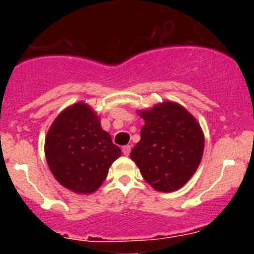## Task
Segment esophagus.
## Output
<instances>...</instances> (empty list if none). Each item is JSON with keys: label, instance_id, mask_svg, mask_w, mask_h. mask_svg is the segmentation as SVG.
<instances>
[{"label": "esophagus", "instance_id": "1", "mask_svg": "<svg viewBox=\"0 0 254 254\" xmlns=\"http://www.w3.org/2000/svg\"><path fill=\"white\" fill-rule=\"evenodd\" d=\"M131 145H126V146H123L122 147V152H123V155H126V156H128L129 155V152H131Z\"/></svg>", "mask_w": 254, "mask_h": 254}]
</instances>
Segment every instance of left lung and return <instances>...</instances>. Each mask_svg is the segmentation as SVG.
<instances>
[{
  "mask_svg": "<svg viewBox=\"0 0 254 254\" xmlns=\"http://www.w3.org/2000/svg\"><path fill=\"white\" fill-rule=\"evenodd\" d=\"M138 114L145 125L129 156L152 188L160 192L179 190L192 178L202 159L205 137L198 122L173 102Z\"/></svg>",
  "mask_w": 254,
  "mask_h": 254,
  "instance_id": "obj_1",
  "label": "left lung"
}]
</instances>
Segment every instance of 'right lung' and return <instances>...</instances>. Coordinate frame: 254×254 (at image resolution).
<instances>
[{
  "instance_id": "add662e5",
  "label": "right lung",
  "mask_w": 254,
  "mask_h": 254,
  "mask_svg": "<svg viewBox=\"0 0 254 254\" xmlns=\"http://www.w3.org/2000/svg\"><path fill=\"white\" fill-rule=\"evenodd\" d=\"M44 151L55 178L67 190L84 194L103 185L109 167L122 154L85 103H76L58 114L47 133Z\"/></svg>"
}]
</instances>
